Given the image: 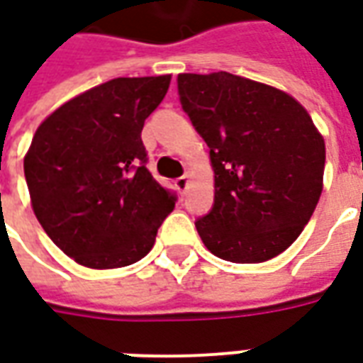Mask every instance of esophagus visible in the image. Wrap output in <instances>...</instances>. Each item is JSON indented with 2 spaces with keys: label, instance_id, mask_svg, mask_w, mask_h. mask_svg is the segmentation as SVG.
I'll return each mask as SVG.
<instances>
[{
  "label": "esophagus",
  "instance_id": "esophagus-1",
  "mask_svg": "<svg viewBox=\"0 0 363 363\" xmlns=\"http://www.w3.org/2000/svg\"><path fill=\"white\" fill-rule=\"evenodd\" d=\"M189 177L184 174V177H179L177 181H174V186H177V190L181 192V194H184L186 190H189Z\"/></svg>",
  "mask_w": 363,
  "mask_h": 363
}]
</instances>
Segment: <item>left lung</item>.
<instances>
[{"mask_svg":"<svg viewBox=\"0 0 363 363\" xmlns=\"http://www.w3.org/2000/svg\"><path fill=\"white\" fill-rule=\"evenodd\" d=\"M177 82L213 169V208L196 221L202 243L239 264L278 257L323 192L325 140L309 112L286 91L228 72Z\"/></svg>","mask_w":363,"mask_h":363,"instance_id":"1","label":"left lung"}]
</instances>
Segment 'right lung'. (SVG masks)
Returning a JSON list of instances; mask_svg holds the SVG:
<instances>
[{
  "instance_id": "add662e5",
  "label": "right lung",
  "mask_w": 363,
  "mask_h": 363,
  "mask_svg": "<svg viewBox=\"0 0 363 363\" xmlns=\"http://www.w3.org/2000/svg\"><path fill=\"white\" fill-rule=\"evenodd\" d=\"M171 75L116 77L69 99L36 128L25 155L36 220L87 268H122L155 243L174 196L145 167L143 122Z\"/></svg>"
}]
</instances>
